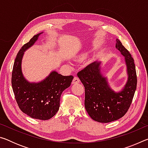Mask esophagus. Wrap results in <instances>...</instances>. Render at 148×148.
Listing matches in <instances>:
<instances>
[{"mask_svg": "<svg viewBox=\"0 0 148 148\" xmlns=\"http://www.w3.org/2000/svg\"><path fill=\"white\" fill-rule=\"evenodd\" d=\"M79 82H80V80H79V79L78 77H77L75 76V77H74L73 80H72V84H77V83H79Z\"/></svg>", "mask_w": 148, "mask_h": 148, "instance_id": "esophagus-1", "label": "esophagus"}]
</instances>
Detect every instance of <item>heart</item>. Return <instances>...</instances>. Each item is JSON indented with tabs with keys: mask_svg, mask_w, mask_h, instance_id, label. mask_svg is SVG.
Returning a JSON list of instances; mask_svg holds the SVG:
<instances>
[{
	"mask_svg": "<svg viewBox=\"0 0 148 148\" xmlns=\"http://www.w3.org/2000/svg\"><path fill=\"white\" fill-rule=\"evenodd\" d=\"M87 56V53H83L82 55H81L79 57V59H85V57Z\"/></svg>",
	"mask_w": 148,
	"mask_h": 148,
	"instance_id": "b5f03b06",
	"label": "heart"
}]
</instances>
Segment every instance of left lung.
Masks as SVG:
<instances>
[{
  "mask_svg": "<svg viewBox=\"0 0 148 148\" xmlns=\"http://www.w3.org/2000/svg\"><path fill=\"white\" fill-rule=\"evenodd\" d=\"M116 48L125 57L128 80L124 89L115 92L100 72L101 62H94L77 72L85 87V107L89 116L100 123L116 121L124 116L131 106L136 89V68L129 51L116 39Z\"/></svg>",
  "mask_w": 148,
  "mask_h": 148,
  "instance_id": "8db88e82",
  "label": "left lung"
}]
</instances>
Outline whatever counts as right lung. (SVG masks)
Listing matches in <instances>:
<instances>
[{"instance_id": "right-lung-1", "label": "right lung", "mask_w": 148, "mask_h": 148, "mask_svg": "<svg viewBox=\"0 0 148 148\" xmlns=\"http://www.w3.org/2000/svg\"><path fill=\"white\" fill-rule=\"evenodd\" d=\"M40 34L34 35L17 53L12 74V86L17 105L23 113L32 118L47 120L59 110L62 92L71 86L74 77L53 71L37 84L29 83L25 79L21 69L24 51L34 44Z\"/></svg>"}]
</instances>
